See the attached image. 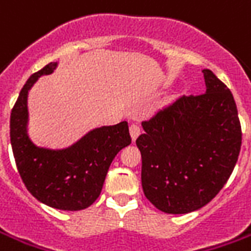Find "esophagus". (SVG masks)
I'll return each instance as SVG.
<instances>
[{
  "label": "esophagus",
  "mask_w": 251,
  "mask_h": 251,
  "mask_svg": "<svg viewBox=\"0 0 251 251\" xmlns=\"http://www.w3.org/2000/svg\"><path fill=\"white\" fill-rule=\"evenodd\" d=\"M129 130H130V136H132V140L134 141V140L139 137L140 126L136 125V124H132V125H130V127H129Z\"/></svg>",
  "instance_id": "1"
}]
</instances>
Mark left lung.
<instances>
[{
  "mask_svg": "<svg viewBox=\"0 0 251 251\" xmlns=\"http://www.w3.org/2000/svg\"><path fill=\"white\" fill-rule=\"evenodd\" d=\"M206 93L181 96L141 126V185L156 209L185 214L207 204L226 185L242 146L231 90L203 70Z\"/></svg>",
  "mask_w": 251,
  "mask_h": 251,
  "instance_id": "obj_1",
  "label": "left lung"
}]
</instances>
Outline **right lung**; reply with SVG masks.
I'll return each mask as SVG.
<instances>
[{"instance_id":"right-lung-1","label":"right lung","mask_w":251,"mask_h":251,"mask_svg":"<svg viewBox=\"0 0 251 251\" xmlns=\"http://www.w3.org/2000/svg\"><path fill=\"white\" fill-rule=\"evenodd\" d=\"M57 61L32 74L20 90L11 112V144L25 188L40 202L59 210H82L96 201L115 155L132 139L127 122L88 132L73 146L50 150L35 146L27 133V97L41 75H49Z\"/></svg>"}]
</instances>
